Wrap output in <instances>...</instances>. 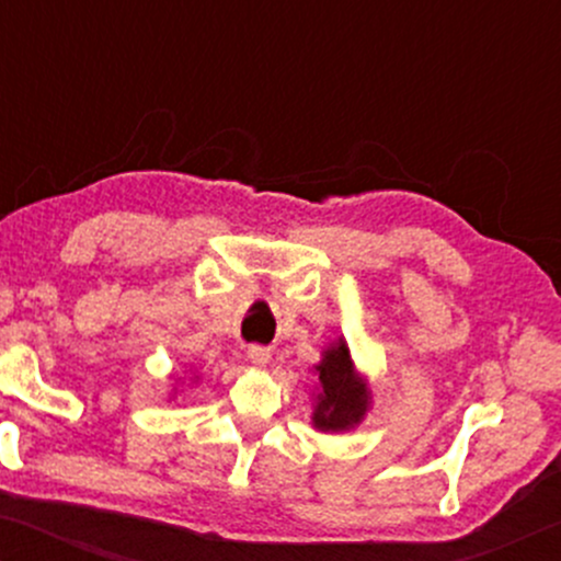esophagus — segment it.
<instances>
[{
  "label": "esophagus",
  "mask_w": 561,
  "mask_h": 561,
  "mask_svg": "<svg viewBox=\"0 0 561 561\" xmlns=\"http://www.w3.org/2000/svg\"><path fill=\"white\" fill-rule=\"evenodd\" d=\"M248 358L255 366H266L268 362H272V351H268V347H263V345H250L248 347Z\"/></svg>",
  "instance_id": "esophagus-1"
}]
</instances>
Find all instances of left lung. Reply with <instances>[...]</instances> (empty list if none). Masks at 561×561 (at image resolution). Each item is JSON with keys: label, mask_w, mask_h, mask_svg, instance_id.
<instances>
[{"label": "left lung", "mask_w": 561, "mask_h": 561, "mask_svg": "<svg viewBox=\"0 0 561 561\" xmlns=\"http://www.w3.org/2000/svg\"><path fill=\"white\" fill-rule=\"evenodd\" d=\"M317 390L311 392V424L319 433H345L364 422L371 409V390L351 358L345 337L332 340L321 351V362L313 366Z\"/></svg>", "instance_id": "obj_1"}]
</instances>
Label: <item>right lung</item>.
Returning <instances> with one entry per match:
<instances>
[{
    "instance_id": "right-lung-1",
    "label": "right lung",
    "mask_w": 561,
    "mask_h": 561,
    "mask_svg": "<svg viewBox=\"0 0 561 561\" xmlns=\"http://www.w3.org/2000/svg\"><path fill=\"white\" fill-rule=\"evenodd\" d=\"M179 379H182V377H179ZM179 379H176V382H179ZM197 379H199V377H197V375H195V371H192V377H190V382H197ZM176 392H179V388H171V398H173V396H176Z\"/></svg>"
}]
</instances>
